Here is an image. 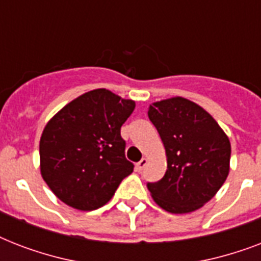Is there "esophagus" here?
<instances>
[{
  "label": "esophagus",
  "mask_w": 261,
  "mask_h": 261,
  "mask_svg": "<svg viewBox=\"0 0 261 261\" xmlns=\"http://www.w3.org/2000/svg\"><path fill=\"white\" fill-rule=\"evenodd\" d=\"M146 164H147V159H142L141 161H139L138 164H137V171L141 172L143 169V168L146 167Z\"/></svg>",
  "instance_id": "1"
}]
</instances>
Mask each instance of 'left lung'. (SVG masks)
I'll use <instances>...</instances> for the list:
<instances>
[{
  "label": "left lung",
  "mask_w": 261,
  "mask_h": 261,
  "mask_svg": "<svg viewBox=\"0 0 261 261\" xmlns=\"http://www.w3.org/2000/svg\"><path fill=\"white\" fill-rule=\"evenodd\" d=\"M149 119L167 154V172L149 182L153 200L172 214H187L214 198L230 171V141L204 108L188 98L153 102Z\"/></svg>",
  "instance_id": "8db88e82"
}]
</instances>
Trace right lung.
I'll return each instance as SVG.
<instances>
[{
    "label": "right lung",
    "mask_w": 261,
    "mask_h": 261,
    "mask_svg": "<svg viewBox=\"0 0 261 261\" xmlns=\"http://www.w3.org/2000/svg\"><path fill=\"white\" fill-rule=\"evenodd\" d=\"M134 108V100L100 88L71 100L47 122L39 143L40 174L59 200L81 211L110 202L134 168L120 137Z\"/></svg>",
    "instance_id": "obj_1"
}]
</instances>
